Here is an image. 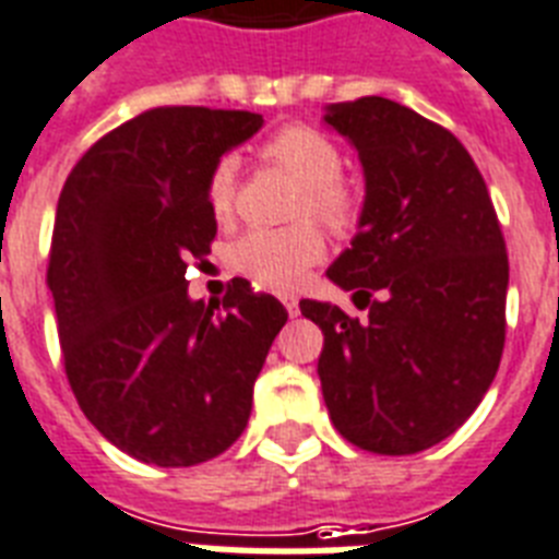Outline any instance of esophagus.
Here are the masks:
<instances>
[{"instance_id":"obj_1","label":"esophagus","mask_w":559,"mask_h":559,"mask_svg":"<svg viewBox=\"0 0 559 559\" xmlns=\"http://www.w3.org/2000/svg\"><path fill=\"white\" fill-rule=\"evenodd\" d=\"M280 302H283L285 311H288V314H292V317L300 314V300H297V297H294V294L283 292V294H280Z\"/></svg>"}]
</instances>
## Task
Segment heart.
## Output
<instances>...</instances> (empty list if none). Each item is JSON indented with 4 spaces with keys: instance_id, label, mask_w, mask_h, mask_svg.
I'll return each instance as SVG.
<instances>
[{
    "instance_id": "obj_1",
    "label": "heart",
    "mask_w": 559,
    "mask_h": 559,
    "mask_svg": "<svg viewBox=\"0 0 559 559\" xmlns=\"http://www.w3.org/2000/svg\"><path fill=\"white\" fill-rule=\"evenodd\" d=\"M259 158L302 185L297 216L311 213L334 230L349 227L357 218L355 190L341 178V150L320 129L302 123L283 127L259 146ZM234 195L236 164L222 158L207 178L210 213L225 218L234 210ZM323 236L308 222L294 227H253L234 242L230 262L253 283L267 288H294L308 274V267L323 259Z\"/></svg>"
}]
</instances>
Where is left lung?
Wrapping results in <instances>:
<instances>
[{"label": "left lung", "mask_w": 559, "mask_h": 559, "mask_svg": "<svg viewBox=\"0 0 559 559\" xmlns=\"http://www.w3.org/2000/svg\"><path fill=\"white\" fill-rule=\"evenodd\" d=\"M366 178L352 248L325 276L369 314L302 300L323 329L317 374L355 448L409 456L456 432L485 399L506 346L508 253L471 153L386 97L332 103Z\"/></svg>", "instance_id": "8db88e82"}]
</instances>
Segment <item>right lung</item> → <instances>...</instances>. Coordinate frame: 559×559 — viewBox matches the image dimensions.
Masks as SVG:
<instances>
[{
	"label": "right lung",
	"mask_w": 559,
	"mask_h": 559,
	"mask_svg": "<svg viewBox=\"0 0 559 559\" xmlns=\"http://www.w3.org/2000/svg\"><path fill=\"white\" fill-rule=\"evenodd\" d=\"M262 115L158 106L103 135L62 185L48 253L62 364L88 421L158 467L216 459L248 427L253 381L288 320L248 280L187 297L216 236L207 178Z\"/></svg>",
	"instance_id": "add662e5"
}]
</instances>
